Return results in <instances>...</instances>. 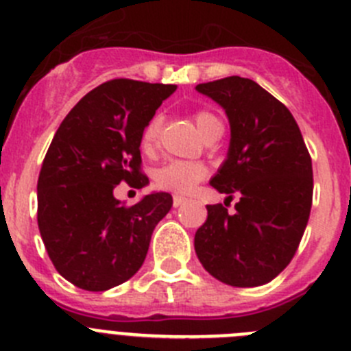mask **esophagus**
<instances>
[{"instance_id": "esophagus-1", "label": "esophagus", "mask_w": 351, "mask_h": 351, "mask_svg": "<svg viewBox=\"0 0 351 351\" xmlns=\"http://www.w3.org/2000/svg\"><path fill=\"white\" fill-rule=\"evenodd\" d=\"M172 202H173V207H181V205H184L186 202H188V198L182 197V195H173Z\"/></svg>"}]
</instances>
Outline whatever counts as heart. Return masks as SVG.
Here are the masks:
<instances>
[{
    "mask_svg": "<svg viewBox=\"0 0 351 351\" xmlns=\"http://www.w3.org/2000/svg\"><path fill=\"white\" fill-rule=\"evenodd\" d=\"M193 120L197 123L202 136H207L215 128L223 127L221 120L208 109H198L193 114ZM163 117L162 114H153L144 125L143 134H141V147L146 154H153L160 144V134H162ZM208 169L200 162H184V160H172L165 163L154 172V182L162 189L169 191L186 193L191 191L198 182L207 178Z\"/></svg>",
    "mask_w": 351,
    "mask_h": 351,
    "instance_id": "heart-1",
    "label": "heart"
}]
</instances>
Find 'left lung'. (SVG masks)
Here are the masks:
<instances>
[{
  "instance_id": "obj_1",
  "label": "left lung",
  "mask_w": 351,
  "mask_h": 351,
  "mask_svg": "<svg viewBox=\"0 0 351 351\" xmlns=\"http://www.w3.org/2000/svg\"><path fill=\"white\" fill-rule=\"evenodd\" d=\"M197 90L223 106L231 127L228 158L210 184L226 200H240L233 214L223 204L207 205L195 250L224 284H268L303 239L313 200L311 156L291 111L252 80L228 76Z\"/></svg>"
}]
</instances>
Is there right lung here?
<instances>
[{"label": "right lung", "instance_id": "right-lung-1", "mask_svg": "<svg viewBox=\"0 0 351 351\" xmlns=\"http://www.w3.org/2000/svg\"><path fill=\"white\" fill-rule=\"evenodd\" d=\"M176 85L117 78L85 95L64 118L38 178V228L57 271L85 291H108L136 275L169 193L125 205L120 182L147 184L141 134Z\"/></svg>", "mask_w": 351, "mask_h": 351}]
</instances>
